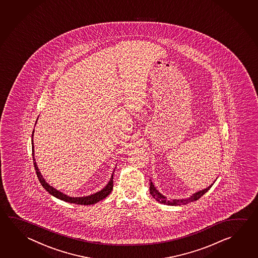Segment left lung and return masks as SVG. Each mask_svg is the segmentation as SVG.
<instances>
[{
	"mask_svg": "<svg viewBox=\"0 0 258 258\" xmlns=\"http://www.w3.org/2000/svg\"><path fill=\"white\" fill-rule=\"evenodd\" d=\"M215 183V182H214ZM213 183V184H214ZM212 185H209L208 187H207L206 189L200 190L196 192L195 194L192 195L190 198L187 199H167L165 196H163L161 193L158 192V190L154 186L153 183L150 181V185H149V193L153 197L154 199H156L157 201H158L159 203L165 204V205H168V206H181V205H186V204L191 203V202H194L196 200L200 199L205 193H207L208 190L211 188Z\"/></svg>",
	"mask_w": 258,
	"mask_h": 258,
	"instance_id": "1",
	"label": "left lung"
}]
</instances>
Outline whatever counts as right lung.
I'll return each instance as SVG.
<instances>
[{"label": "right lung", "instance_id": "1", "mask_svg": "<svg viewBox=\"0 0 258 258\" xmlns=\"http://www.w3.org/2000/svg\"><path fill=\"white\" fill-rule=\"evenodd\" d=\"M33 132L32 131V137H33ZM32 158H33V165H34V168L36 170L37 176L39 178V181L41 183V185L45 188L50 195H52L55 198L63 200L65 202H69V203L77 204V205H92V204H96L99 202L100 200L104 199L106 197H108L111 190L113 188V174L109 179V183L105 186L103 189L100 190L99 192H97L95 194L90 195L87 197H81V198H73V197H69L68 195H65L60 192L59 190L56 189L53 186H51L50 184H48L46 182L44 177L41 176V172L39 170V168L37 167L36 161L34 159V146H33V140H32ZM115 170V169H114Z\"/></svg>", "mask_w": 258, "mask_h": 258}]
</instances>
